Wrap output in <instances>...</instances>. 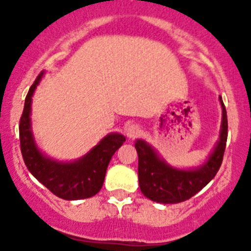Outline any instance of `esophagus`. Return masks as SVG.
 I'll use <instances>...</instances> for the list:
<instances>
[{
  "mask_svg": "<svg viewBox=\"0 0 251 251\" xmlns=\"http://www.w3.org/2000/svg\"><path fill=\"white\" fill-rule=\"evenodd\" d=\"M126 133H127V136L129 137L130 139H134V138H137V137L141 136L142 129L138 124H130V126H128Z\"/></svg>",
  "mask_w": 251,
  "mask_h": 251,
  "instance_id": "obj_1",
  "label": "esophagus"
}]
</instances>
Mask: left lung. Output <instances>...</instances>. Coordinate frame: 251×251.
Segmentation results:
<instances>
[{
	"instance_id": "1",
	"label": "left lung",
	"mask_w": 251,
	"mask_h": 251,
	"mask_svg": "<svg viewBox=\"0 0 251 251\" xmlns=\"http://www.w3.org/2000/svg\"><path fill=\"white\" fill-rule=\"evenodd\" d=\"M223 106V124L220 141L202 167L182 171L170 167L159 159L156 152L145 141H136L134 147L138 153V181L142 194L150 200L161 203H177L191 199L202 190L215 176L223 163L227 141V115Z\"/></svg>"
}]
</instances>
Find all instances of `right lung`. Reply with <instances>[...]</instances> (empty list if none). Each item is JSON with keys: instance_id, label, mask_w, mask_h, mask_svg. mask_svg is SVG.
I'll return each instance as SVG.
<instances>
[{"instance_id": "right-lung-1", "label": "right lung", "mask_w": 251, "mask_h": 251, "mask_svg": "<svg viewBox=\"0 0 251 251\" xmlns=\"http://www.w3.org/2000/svg\"><path fill=\"white\" fill-rule=\"evenodd\" d=\"M43 73L37 75L25 99V106L20 118V146L22 158L31 174L49 191L64 200L88 199L100 191L105 172L115 151L123 142L122 134L112 133L104 137L85 157L72 163H60L43 156L35 146L30 126L31 97L41 80Z\"/></svg>"}]
</instances>
